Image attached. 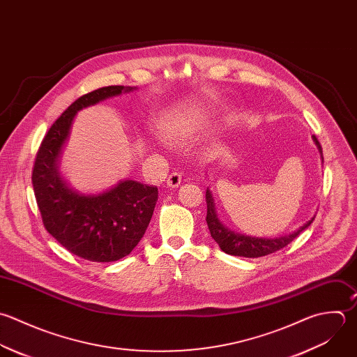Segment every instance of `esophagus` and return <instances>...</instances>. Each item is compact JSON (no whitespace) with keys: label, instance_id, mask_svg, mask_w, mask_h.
<instances>
[{"label":"esophagus","instance_id":"1","mask_svg":"<svg viewBox=\"0 0 357 357\" xmlns=\"http://www.w3.org/2000/svg\"><path fill=\"white\" fill-rule=\"evenodd\" d=\"M181 182H182V175L179 172H172L167 179V185L169 188H178Z\"/></svg>","mask_w":357,"mask_h":357}]
</instances>
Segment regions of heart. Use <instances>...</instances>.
<instances>
[{
	"mask_svg": "<svg viewBox=\"0 0 357 357\" xmlns=\"http://www.w3.org/2000/svg\"><path fill=\"white\" fill-rule=\"evenodd\" d=\"M199 126V118L193 114H181L165 119L160 129L162 136L172 143H182L188 140Z\"/></svg>",
	"mask_w": 357,
	"mask_h": 357,
	"instance_id": "obj_1",
	"label": "heart"
}]
</instances>
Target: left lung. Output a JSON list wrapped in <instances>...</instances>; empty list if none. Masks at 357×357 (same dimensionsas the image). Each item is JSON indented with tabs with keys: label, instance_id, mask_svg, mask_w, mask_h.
<instances>
[{
	"label": "left lung",
	"instance_id": "8db88e82",
	"mask_svg": "<svg viewBox=\"0 0 357 357\" xmlns=\"http://www.w3.org/2000/svg\"><path fill=\"white\" fill-rule=\"evenodd\" d=\"M313 139L323 155V149H321L320 142L317 140L316 136H313ZM206 203H207L206 221H207L210 234H211L213 239L218 243L221 250L225 252L227 255H232V256L256 259V257H261V256H267L274 252H278L282 248L288 246L301 232H303L314 221V218H312L303 227H301L298 231H295L287 236H280V238H274V239L252 238V236H246L242 234H235L234 231H229L227 227H224L220 222V220L215 214L214 200H213V196L208 189L206 192Z\"/></svg>",
	"mask_w": 357,
	"mask_h": 357
}]
</instances>
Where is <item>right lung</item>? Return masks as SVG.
I'll return each mask as SVG.
<instances>
[{
    "instance_id": "1",
    "label": "right lung",
    "mask_w": 357,
    "mask_h": 357,
    "mask_svg": "<svg viewBox=\"0 0 357 357\" xmlns=\"http://www.w3.org/2000/svg\"><path fill=\"white\" fill-rule=\"evenodd\" d=\"M132 90L105 86L79 97L48 129L34 160L31 183L44 228L68 252L89 261H116L136 248L153 217L158 189L128 179L100 195H79L59 176L61 150L77 111Z\"/></svg>"
}]
</instances>
